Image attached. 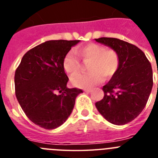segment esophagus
I'll return each instance as SVG.
<instances>
[{"instance_id": "obj_1", "label": "esophagus", "mask_w": 158, "mask_h": 158, "mask_svg": "<svg viewBox=\"0 0 158 158\" xmlns=\"http://www.w3.org/2000/svg\"><path fill=\"white\" fill-rule=\"evenodd\" d=\"M84 91L85 92V93H90V92H91L92 90H91V89H85Z\"/></svg>"}]
</instances>
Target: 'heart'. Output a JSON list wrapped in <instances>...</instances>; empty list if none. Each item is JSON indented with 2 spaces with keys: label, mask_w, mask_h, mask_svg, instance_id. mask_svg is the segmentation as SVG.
I'll list each match as a JSON object with an SVG mask.
<instances>
[{
  "label": "heart",
  "mask_w": 158,
  "mask_h": 158,
  "mask_svg": "<svg viewBox=\"0 0 158 158\" xmlns=\"http://www.w3.org/2000/svg\"><path fill=\"white\" fill-rule=\"evenodd\" d=\"M78 56L84 62H89L87 65L89 73L71 78L73 85L81 89L93 87L100 83L103 77H112L120 65L119 55L115 50H107L97 43H89L66 53L62 61V66L67 73L75 75L80 71L81 62Z\"/></svg>",
  "instance_id": "1"
}]
</instances>
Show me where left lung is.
Instances as JSON below:
<instances>
[{
  "mask_svg": "<svg viewBox=\"0 0 158 158\" xmlns=\"http://www.w3.org/2000/svg\"><path fill=\"white\" fill-rule=\"evenodd\" d=\"M96 41L115 50L120 65L103 87L104 98L95 104L106 120L124 125L134 120L146 107L153 83L151 64L142 50L127 42L106 37Z\"/></svg>",
  "mask_w": 158,
  "mask_h": 158,
  "instance_id": "1",
  "label": "left lung"
}]
</instances>
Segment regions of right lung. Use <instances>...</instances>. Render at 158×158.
<instances>
[{"instance_id": "right-lung-1", "label": "right lung", "mask_w": 158, "mask_h": 158, "mask_svg": "<svg viewBox=\"0 0 158 158\" xmlns=\"http://www.w3.org/2000/svg\"><path fill=\"white\" fill-rule=\"evenodd\" d=\"M79 40H50L23 55L15 73V93L27 118L44 129L65 122L81 89L66 87L69 78L62 61Z\"/></svg>"}]
</instances>
